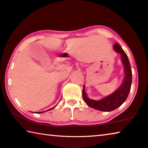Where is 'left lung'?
Segmentation results:
<instances>
[{
  "label": "left lung",
  "instance_id": "obj_1",
  "mask_svg": "<svg viewBox=\"0 0 148 148\" xmlns=\"http://www.w3.org/2000/svg\"><path fill=\"white\" fill-rule=\"evenodd\" d=\"M113 48L116 52L121 55V60L125 66V79L122 85L115 92L100 101H95L89 99L86 96L83 87V98L89 107L102 111H111L118 108L127 100L129 96L132 84V70L127 55L123 51L118 43L115 42Z\"/></svg>",
  "mask_w": 148,
  "mask_h": 148
}]
</instances>
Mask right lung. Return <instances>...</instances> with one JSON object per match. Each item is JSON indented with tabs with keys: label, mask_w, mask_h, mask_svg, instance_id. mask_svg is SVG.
<instances>
[{
	"label": "right lung",
	"mask_w": 148,
	"mask_h": 148,
	"mask_svg": "<svg viewBox=\"0 0 148 148\" xmlns=\"http://www.w3.org/2000/svg\"><path fill=\"white\" fill-rule=\"evenodd\" d=\"M54 108H55V107H54ZM51 108V109H50V110H52L53 108ZM48 110H47V111H48ZM44 112V111H40V112H37V113H43Z\"/></svg>",
	"instance_id": "add662e5"
}]
</instances>
